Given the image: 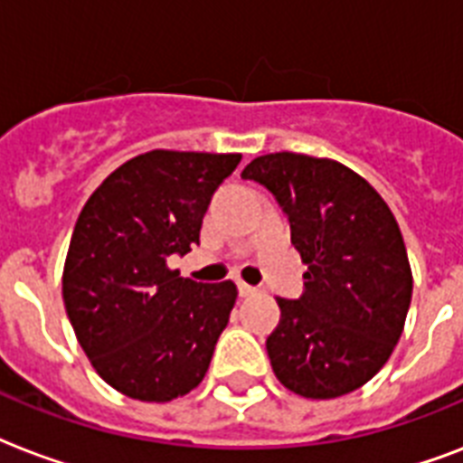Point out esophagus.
<instances>
[{
    "label": "esophagus",
    "instance_id": "1",
    "mask_svg": "<svg viewBox=\"0 0 463 463\" xmlns=\"http://www.w3.org/2000/svg\"><path fill=\"white\" fill-rule=\"evenodd\" d=\"M238 290H240V296H242V298L254 296V293H257V288H254V286H250V283H245V281H238Z\"/></svg>",
    "mask_w": 463,
    "mask_h": 463
}]
</instances>
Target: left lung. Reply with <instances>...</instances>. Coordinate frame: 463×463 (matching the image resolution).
<instances>
[{
  "label": "left lung",
  "instance_id": "obj_1",
  "mask_svg": "<svg viewBox=\"0 0 463 463\" xmlns=\"http://www.w3.org/2000/svg\"><path fill=\"white\" fill-rule=\"evenodd\" d=\"M242 177L276 196L307 264L303 298H276L274 374L305 399L351 394L380 373L409 315L413 274L394 213L365 177L331 158L267 154Z\"/></svg>",
  "mask_w": 463,
  "mask_h": 463
}]
</instances>
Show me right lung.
<instances>
[{"label": "right lung", "instance_id": "1", "mask_svg": "<svg viewBox=\"0 0 463 463\" xmlns=\"http://www.w3.org/2000/svg\"><path fill=\"white\" fill-rule=\"evenodd\" d=\"M240 154L156 148L103 180L71 232L61 298L90 365L129 399L165 403L199 387L238 298L167 267L199 245L203 213Z\"/></svg>", "mask_w": 463, "mask_h": 463}]
</instances>
